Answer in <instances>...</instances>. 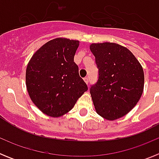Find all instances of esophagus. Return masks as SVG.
<instances>
[{"label":"esophagus","mask_w":159,"mask_h":159,"mask_svg":"<svg viewBox=\"0 0 159 159\" xmlns=\"http://www.w3.org/2000/svg\"><path fill=\"white\" fill-rule=\"evenodd\" d=\"M84 80L87 84H88V83H89V79H88V77H85V78L84 79Z\"/></svg>","instance_id":"1"}]
</instances>
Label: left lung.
Instances as JSON below:
<instances>
[{
    "label": "left lung",
    "mask_w": 159,
    "mask_h": 159,
    "mask_svg": "<svg viewBox=\"0 0 159 159\" xmlns=\"http://www.w3.org/2000/svg\"><path fill=\"white\" fill-rule=\"evenodd\" d=\"M99 69L90 93L95 111L107 120L127 115L140 99L144 88L143 67L131 52L116 43H92Z\"/></svg>",
    "instance_id": "left-lung-1"
}]
</instances>
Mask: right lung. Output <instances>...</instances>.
<instances>
[{"label": "right lung", "mask_w": 159, "mask_h": 159, "mask_svg": "<svg viewBox=\"0 0 159 159\" xmlns=\"http://www.w3.org/2000/svg\"><path fill=\"white\" fill-rule=\"evenodd\" d=\"M79 43L66 38L50 40L38 49L28 64V92L33 103L47 116H64L88 91L74 62Z\"/></svg>", "instance_id": "add662e5"}]
</instances>
